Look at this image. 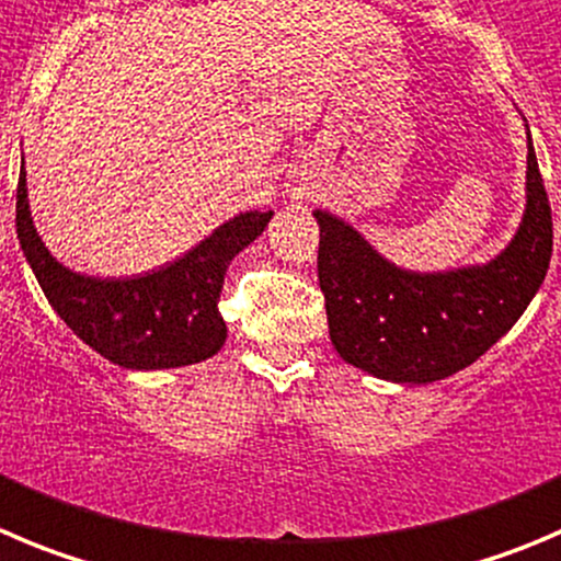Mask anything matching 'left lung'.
Returning a JSON list of instances; mask_svg holds the SVG:
<instances>
[{"mask_svg":"<svg viewBox=\"0 0 561 561\" xmlns=\"http://www.w3.org/2000/svg\"><path fill=\"white\" fill-rule=\"evenodd\" d=\"M312 216L321 229L318 282L334 352L396 385H428L473 365L526 312L551 263V204L531 135L520 227L490 263L432 274L407 271L385 260L343 218L327 209Z\"/></svg>","mask_w":561,"mask_h":561,"instance_id":"8db88e82","label":"left lung"}]
</instances>
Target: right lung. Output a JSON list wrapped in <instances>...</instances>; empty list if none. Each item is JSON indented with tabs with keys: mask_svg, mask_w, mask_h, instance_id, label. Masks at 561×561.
Returning a JSON list of instances; mask_svg holds the SVG:
<instances>
[{
	"mask_svg": "<svg viewBox=\"0 0 561 561\" xmlns=\"http://www.w3.org/2000/svg\"><path fill=\"white\" fill-rule=\"evenodd\" d=\"M271 216L260 209L240 213L174 263L115 279L77 274L51 256L30 213L24 160L15 191L21 251L49 305L82 343L129 370L182 368L221 352L224 276L234 256L265 232Z\"/></svg>",
	"mask_w": 561,
	"mask_h": 561,
	"instance_id": "1",
	"label": "right lung"
}]
</instances>
